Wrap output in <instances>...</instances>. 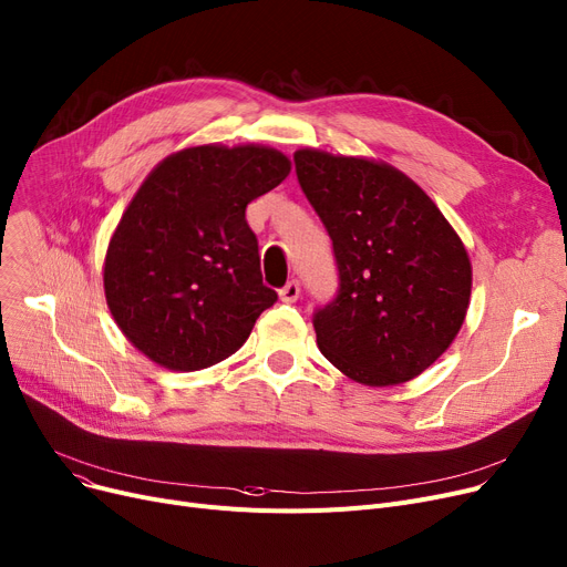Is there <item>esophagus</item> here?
Returning a JSON list of instances; mask_svg holds the SVG:
<instances>
[{"label":"esophagus","mask_w":567,"mask_h":567,"mask_svg":"<svg viewBox=\"0 0 567 567\" xmlns=\"http://www.w3.org/2000/svg\"><path fill=\"white\" fill-rule=\"evenodd\" d=\"M299 296H301V285H299V280H289V282L280 289V301H282V303L299 301Z\"/></svg>","instance_id":"obj_1"}]
</instances>
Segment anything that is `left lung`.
<instances>
[{"mask_svg":"<svg viewBox=\"0 0 567 567\" xmlns=\"http://www.w3.org/2000/svg\"><path fill=\"white\" fill-rule=\"evenodd\" d=\"M333 241L336 299L312 315L321 353L349 379L404 383L462 329L471 261L436 204L400 169L317 148L293 154Z\"/></svg>","mask_w":567,"mask_h":567,"instance_id":"left-lung-1","label":"left lung"}]
</instances>
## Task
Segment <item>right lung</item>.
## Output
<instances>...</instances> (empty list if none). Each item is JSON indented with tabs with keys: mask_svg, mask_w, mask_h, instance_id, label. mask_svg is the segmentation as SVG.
I'll use <instances>...</instances> for the list:
<instances>
[{
	"mask_svg": "<svg viewBox=\"0 0 567 567\" xmlns=\"http://www.w3.org/2000/svg\"><path fill=\"white\" fill-rule=\"evenodd\" d=\"M268 146L184 148L135 193L105 255V299L124 336L154 363L202 370L241 347L278 301L261 282L246 206L289 174Z\"/></svg>",
	"mask_w": 567,
	"mask_h": 567,
	"instance_id": "right-lung-1",
	"label": "right lung"
}]
</instances>
